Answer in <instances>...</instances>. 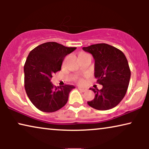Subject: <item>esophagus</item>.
<instances>
[{"label": "esophagus", "instance_id": "34e87169", "mask_svg": "<svg viewBox=\"0 0 149 149\" xmlns=\"http://www.w3.org/2000/svg\"><path fill=\"white\" fill-rule=\"evenodd\" d=\"M79 90H80L81 91H82V92H85V91L87 90L86 89H85V88H81V87H79Z\"/></svg>", "mask_w": 149, "mask_h": 149}]
</instances>
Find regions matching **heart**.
<instances>
[{
  "instance_id": "b5f03b06",
  "label": "heart",
  "mask_w": 149,
  "mask_h": 149,
  "mask_svg": "<svg viewBox=\"0 0 149 149\" xmlns=\"http://www.w3.org/2000/svg\"><path fill=\"white\" fill-rule=\"evenodd\" d=\"M78 83H79V84H82V83H83V81L82 80V79H79V80L78 81Z\"/></svg>"
}]
</instances>
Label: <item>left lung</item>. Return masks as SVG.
<instances>
[{
	"label": "left lung",
	"mask_w": 149,
	"mask_h": 149,
	"mask_svg": "<svg viewBox=\"0 0 149 149\" xmlns=\"http://www.w3.org/2000/svg\"><path fill=\"white\" fill-rule=\"evenodd\" d=\"M95 60L94 75L101 89L90 88L95 93L89 106L100 111L115 107L125 96L129 85L131 72L127 58L121 50L106 43L83 47Z\"/></svg>",
	"instance_id": "8db88e82"
}]
</instances>
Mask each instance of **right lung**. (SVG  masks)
I'll return each mask as SVG.
<instances>
[{
  "instance_id": "right-lung-1",
  "label": "right lung",
  "mask_w": 149,
  "mask_h": 149,
  "mask_svg": "<svg viewBox=\"0 0 149 149\" xmlns=\"http://www.w3.org/2000/svg\"><path fill=\"white\" fill-rule=\"evenodd\" d=\"M76 49L47 42L30 52L24 68V87L30 100L40 111H57L68 102L69 93L74 86L56 87L51 79L54 73L61 70L65 57Z\"/></svg>"
}]
</instances>
